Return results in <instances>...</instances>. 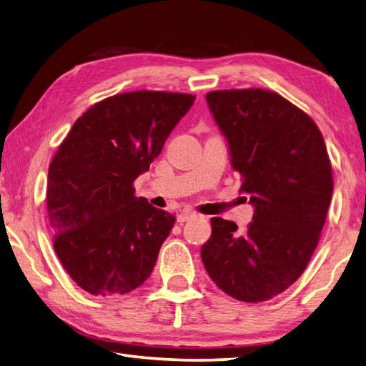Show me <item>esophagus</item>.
<instances>
[{
	"instance_id": "esophagus-1",
	"label": "esophagus",
	"mask_w": 366,
	"mask_h": 366,
	"mask_svg": "<svg viewBox=\"0 0 366 366\" xmlns=\"http://www.w3.org/2000/svg\"><path fill=\"white\" fill-rule=\"evenodd\" d=\"M195 217H197L195 212L185 211V212L177 215V222H179V223H185V222H189V220H192V219H195Z\"/></svg>"
}]
</instances>
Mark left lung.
Wrapping results in <instances>:
<instances>
[{"mask_svg":"<svg viewBox=\"0 0 366 366\" xmlns=\"http://www.w3.org/2000/svg\"><path fill=\"white\" fill-rule=\"evenodd\" d=\"M206 100L254 214L245 231L211 219L201 259L231 297L269 300L303 274L320 242L333 192L329 154L315 121L277 92L223 89Z\"/></svg>","mask_w":366,"mask_h":366,"instance_id":"obj_1","label":"left lung"}]
</instances>
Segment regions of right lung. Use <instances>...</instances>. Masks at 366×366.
I'll use <instances>...</instances> for the list:
<instances>
[{
    "label": "right lung",
    "instance_id": "add662e5",
    "mask_svg": "<svg viewBox=\"0 0 366 366\" xmlns=\"http://www.w3.org/2000/svg\"><path fill=\"white\" fill-rule=\"evenodd\" d=\"M195 96L132 91L88 108L53 155L46 211L53 247L81 290L122 295L152 274L174 215L137 198L149 169Z\"/></svg>",
    "mask_w": 366,
    "mask_h": 366
}]
</instances>
